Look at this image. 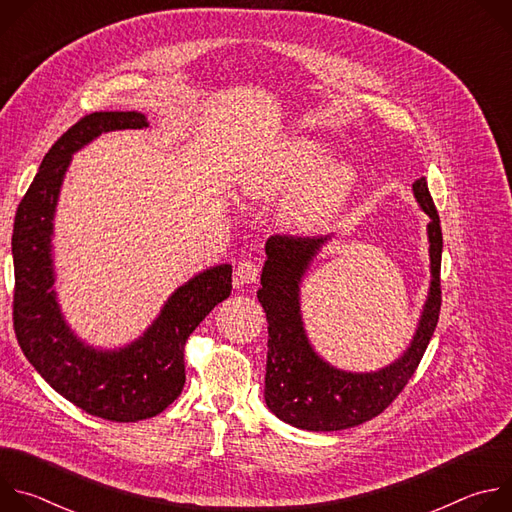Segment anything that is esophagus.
Returning a JSON list of instances; mask_svg holds the SVG:
<instances>
[{
  "instance_id": "1",
  "label": "esophagus",
  "mask_w": 512,
  "mask_h": 512,
  "mask_svg": "<svg viewBox=\"0 0 512 512\" xmlns=\"http://www.w3.org/2000/svg\"><path fill=\"white\" fill-rule=\"evenodd\" d=\"M259 273H261V267L259 263L251 261V259H243L239 265H237V271H235V277L239 283H255L259 279Z\"/></svg>"
}]
</instances>
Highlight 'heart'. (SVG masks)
I'll return each instance as SVG.
<instances>
[{"instance_id": "heart-1", "label": "heart", "mask_w": 512, "mask_h": 512, "mask_svg": "<svg viewBox=\"0 0 512 512\" xmlns=\"http://www.w3.org/2000/svg\"><path fill=\"white\" fill-rule=\"evenodd\" d=\"M324 150L318 143L296 137L277 152L249 168L243 176V192L251 198H273L296 188L320 162ZM352 170L334 164L312 174L291 200L289 212L300 223H320L340 208L352 186Z\"/></svg>"}]
</instances>
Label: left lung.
I'll return each instance as SVG.
<instances>
[{"label": "left lung", "instance_id": "1", "mask_svg": "<svg viewBox=\"0 0 512 512\" xmlns=\"http://www.w3.org/2000/svg\"><path fill=\"white\" fill-rule=\"evenodd\" d=\"M413 192L429 216L431 287L409 350L379 373L352 375L330 367L312 350L302 318L298 283L310 259L326 241L316 235H271L257 298L267 314V407L285 423L308 431H338L381 415L415 375L442 310V227L425 178Z\"/></svg>", "mask_w": 512, "mask_h": 512}]
</instances>
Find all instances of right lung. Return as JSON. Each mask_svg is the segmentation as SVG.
<instances>
[{
  "instance_id": "add662e5",
  "label": "right lung",
  "mask_w": 512,
  "mask_h": 512,
  "mask_svg": "<svg viewBox=\"0 0 512 512\" xmlns=\"http://www.w3.org/2000/svg\"><path fill=\"white\" fill-rule=\"evenodd\" d=\"M148 125L135 111H99L68 127L44 156L24 194L12 235L14 332L42 379L83 411L117 423L162 413L182 393L188 336L231 296V265H218L182 285L160 318L137 342L119 352H99L66 328L52 291V216L70 154L113 129Z\"/></svg>"
}]
</instances>
